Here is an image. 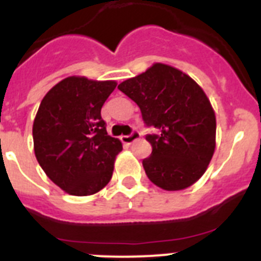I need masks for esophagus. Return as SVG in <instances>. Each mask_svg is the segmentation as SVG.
<instances>
[{
    "label": "esophagus",
    "instance_id": "obj_1",
    "mask_svg": "<svg viewBox=\"0 0 261 261\" xmlns=\"http://www.w3.org/2000/svg\"><path fill=\"white\" fill-rule=\"evenodd\" d=\"M140 136H141V133L138 132V130H132V133H130V135L121 136V141L126 145H130L133 141L138 140V138H140Z\"/></svg>",
    "mask_w": 261,
    "mask_h": 261
}]
</instances>
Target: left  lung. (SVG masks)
Returning a JSON list of instances; mask_svg holds the SVG:
<instances>
[{
  "instance_id": "8db88e82",
  "label": "left lung",
  "mask_w": 261,
  "mask_h": 261,
  "mask_svg": "<svg viewBox=\"0 0 261 261\" xmlns=\"http://www.w3.org/2000/svg\"><path fill=\"white\" fill-rule=\"evenodd\" d=\"M141 110L153 150L142 161L147 177L166 191L192 186L205 172L216 147V115L190 75L165 64L117 86Z\"/></svg>"
}]
</instances>
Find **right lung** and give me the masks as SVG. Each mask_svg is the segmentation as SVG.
Returning <instances> with one entry per match:
<instances>
[{
    "label": "right lung",
    "instance_id": "obj_1",
    "mask_svg": "<svg viewBox=\"0 0 261 261\" xmlns=\"http://www.w3.org/2000/svg\"><path fill=\"white\" fill-rule=\"evenodd\" d=\"M115 87V81L68 77L39 106L32 126L36 159L69 195H94L112 177L123 145L108 136L100 110Z\"/></svg>",
    "mask_w": 261,
    "mask_h": 261
}]
</instances>
